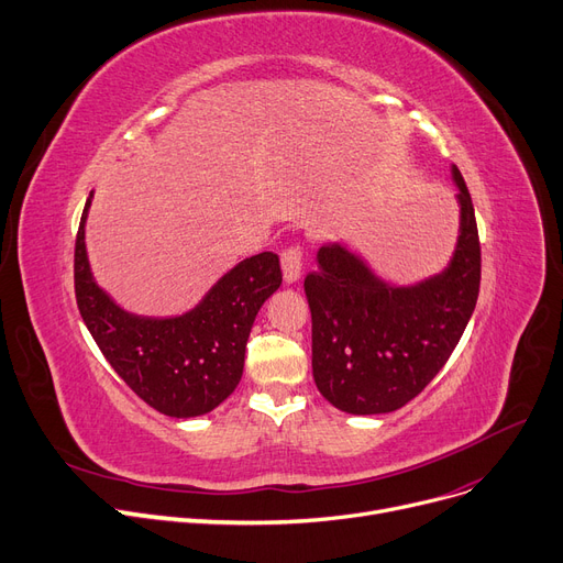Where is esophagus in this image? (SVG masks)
Returning a JSON list of instances; mask_svg holds the SVG:
<instances>
[{
  "label": "esophagus",
  "mask_w": 563,
  "mask_h": 563,
  "mask_svg": "<svg viewBox=\"0 0 563 563\" xmlns=\"http://www.w3.org/2000/svg\"><path fill=\"white\" fill-rule=\"evenodd\" d=\"M280 265H283V278L287 285H294L298 278H301L303 269V253L298 246L285 249L280 255Z\"/></svg>",
  "instance_id": "esophagus-1"
}]
</instances>
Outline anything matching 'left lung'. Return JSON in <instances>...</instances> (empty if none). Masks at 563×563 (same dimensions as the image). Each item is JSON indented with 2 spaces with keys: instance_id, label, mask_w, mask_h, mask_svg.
Masks as SVG:
<instances>
[{
  "instance_id": "obj_1",
  "label": "left lung",
  "mask_w": 563,
  "mask_h": 563,
  "mask_svg": "<svg viewBox=\"0 0 563 563\" xmlns=\"http://www.w3.org/2000/svg\"><path fill=\"white\" fill-rule=\"evenodd\" d=\"M460 229L448 265L417 283L378 274L346 242L317 251L306 278L312 312V376L346 415H387L437 376L460 344L479 294V240L471 195L455 165Z\"/></svg>"
}]
</instances>
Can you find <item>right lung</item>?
<instances>
[{"instance_id": "add662e5", "label": "right lung", "mask_w": 563, "mask_h": 563, "mask_svg": "<svg viewBox=\"0 0 563 563\" xmlns=\"http://www.w3.org/2000/svg\"><path fill=\"white\" fill-rule=\"evenodd\" d=\"M92 197L95 192L86 201L74 249V289L90 334L118 376L161 415H208L242 380L253 321L283 283L278 255L265 251L238 262L183 314H135L92 274L86 246Z\"/></svg>"}]
</instances>
